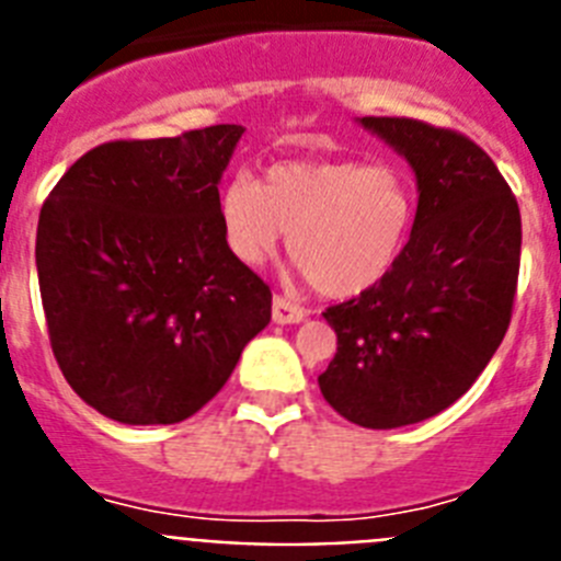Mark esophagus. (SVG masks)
Wrapping results in <instances>:
<instances>
[{
  "instance_id": "obj_1",
  "label": "esophagus",
  "mask_w": 561,
  "mask_h": 561,
  "mask_svg": "<svg viewBox=\"0 0 561 561\" xmlns=\"http://www.w3.org/2000/svg\"><path fill=\"white\" fill-rule=\"evenodd\" d=\"M272 320H275L277 325L304 323V320H306V311L300 309V306L291 304V300H286V297L277 295L275 300H272Z\"/></svg>"
}]
</instances>
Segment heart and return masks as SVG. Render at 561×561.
<instances>
[{
  "label": "heart",
  "mask_w": 561,
  "mask_h": 561,
  "mask_svg": "<svg viewBox=\"0 0 561 561\" xmlns=\"http://www.w3.org/2000/svg\"><path fill=\"white\" fill-rule=\"evenodd\" d=\"M225 244L266 264L289 232V255L325 297H356L390 275L415 221L413 173L396 162L291 160L264 180L236 173L219 191Z\"/></svg>",
  "instance_id": "b5f03b06"
}]
</instances>
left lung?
<instances>
[{
  "mask_svg": "<svg viewBox=\"0 0 561 561\" xmlns=\"http://www.w3.org/2000/svg\"><path fill=\"white\" fill-rule=\"evenodd\" d=\"M410 162V241L374 289L325 309L336 354L325 401L368 430L433 419L483 374L512 323L523 225L512 187L469 137L410 117H359Z\"/></svg>",
  "mask_w": 561,
  "mask_h": 561,
  "instance_id": "left-lung-1",
  "label": "left lung"
}]
</instances>
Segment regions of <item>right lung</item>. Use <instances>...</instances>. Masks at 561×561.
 <instances>
[{"instance_id": "add662e5", "label": "right lung", "mask_w": 561, "mask_h": 561, "mask_svg": "<svg viewBox=\"0 0 561 561\" xmlns=\"http://www.w3.org/2000/svg\"><path fill=\"white\" fill-rule=\"evenodd\" d=\"M241 134L103 142L44 202L36 270L49 345L69 388L106 419H191L270 323V286L232 255L219 221Z\"/></svg>"}]
</instances>
